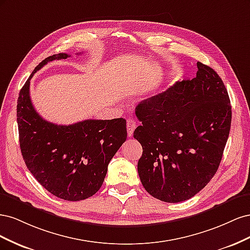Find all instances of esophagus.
<instances>
[{"label":"esophagus","instance_id":"esophagus-1","mask_svg":"<svg viewBox=\"0 0 250 250\" xmlns=\"http://www.w3.org/2000/svg\"><path fill=\"white\" fill-rule=\"evenodd\" d=\"M126 125H127V133H128V137H132L133 134V131L135 128H137V123H135V121L132 120V119H127V122H126Z\"/></svg>","mask_w":250,"mask_h":250}]
</instances>
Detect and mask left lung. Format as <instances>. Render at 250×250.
Masks as SVG:
<instances>
[{"instance_id": "obj_1", "label": "left lung", "mask_w": 250, "mask_h": 250, "mask_svg": "<svg viewBox=\"0 0 250 250\" xmlns=\"http://www.w3.org/2000/svg\"><path fill=\"white\" fill-rule=\"evenodd\" d=\"M192 80L177 81L135 108L143 147L138 172L145 190L165 202L192 198L213 178L228 142L231 106L222 79L197 62Z\"/></svg>"}]
</instances>
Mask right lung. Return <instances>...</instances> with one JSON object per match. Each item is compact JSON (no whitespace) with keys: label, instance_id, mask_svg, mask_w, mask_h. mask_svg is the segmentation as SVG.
Wrapping results in <instances>:
<instances>
[{"label":"right lung","instance_id":"right-lung-1","mask_svg":"<svg viewBox=\"0 0 250 250\" xmlns=\"http://www.w3.org/2000/svg\"><path fill=\"white\" fill-rule=\"evenodd\" d=\"M67 57L59 53L35 67L20 92L17 117L21 155L29 171L56 197L79 201L99 191L127 130L123 118L57 125L37 113L30 99V80L49 62Z\"/></svg>","mask_w":250,"mask_h":250}]
</instances>
